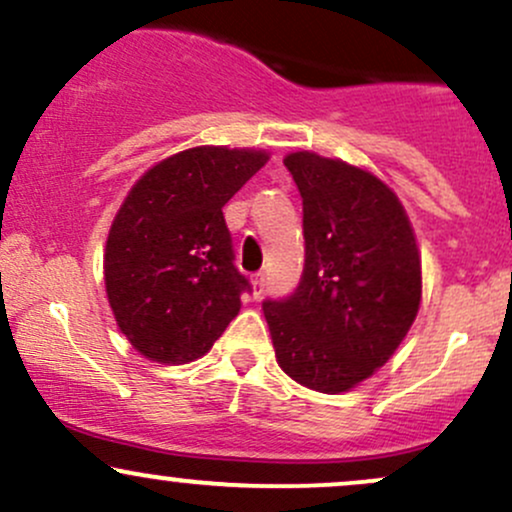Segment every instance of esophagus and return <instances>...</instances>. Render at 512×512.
<instances>
[{"label":"esophagus","mask_w":512,"mask_h":512,"mask_svg":"<svg viewBox=\"0 0 512 512\" xmlns=\"http://www.w3.org/2000/svg\"><path fill=\"white\" fill-rule=\"evenodd\" d=\"M252 289H255V298L262 296V291H264V274H255V279H252Z\"/></svg>","instance_id":"1"}]
</instances>
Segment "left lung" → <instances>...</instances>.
Wrapping results in <instances>:
<instances>
[{
    "mask_svg": "<svg viewBox=\"0 0 512 512\" xmlns=\"http://www.w3.org/2000/svg\"><path fill=\"white\" fill-rule=\"evenodd\" d=\"M303 197L305 267L284 301H264L276 363L339 395L397 351L421 303V255L395 192L368 170L296 151L284 158Z\"/></svg>",
    "mask_w": 512,
    "mask_h": 512,
    "instance_id": "8db88e82",
    "label": "left lung"
}]
</instances>
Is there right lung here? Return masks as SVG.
<instances>
[{"label": "right lung", "instance_id": "1", "mask_svg": "<svg viewBox=\"0 0 512 512\" xmlns=\"http://www.w3.org/2000/svg\"><path fill=\"white\" fill-rule=\"evenodd\" d=\"M267 151L195 146L134 182L105 243V293L120 332L156 363L204 356L238 315L248 279L233 264L228 202Z\"/></svg>", "mask_w": 512, "mask_h": 512}]
</instances>
